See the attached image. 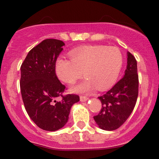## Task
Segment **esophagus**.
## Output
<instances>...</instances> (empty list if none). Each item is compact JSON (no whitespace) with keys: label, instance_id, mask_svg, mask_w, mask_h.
I'll use <instances>...</instances> for the list:
<instances>
[{"label":"esophagus","instance_id":"34e87169","mask_svg":"<svg viewBox=\"0 0 159 159\" xmlns=\"http://www.w3.org/2000/svg\"><path fill=\"white\" fill-rule=\"evenodd\" d=\"M80 100H81V102H86L87 100H89V98L85 96H80Z\"/></svg>","mask_w":159,"mask_h":159}]
</instances>
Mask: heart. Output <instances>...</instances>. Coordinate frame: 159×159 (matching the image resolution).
I'll return each mask as SVG.
<instances>
[{"instance_id": "b5f03b06", "label": "heart", "mask_w": 159, "mask_h": 159, "mask_svg": "<svg viewBox=\"0 0 159 159\" xmlns=\"http://www.w3.org/2000/svg\"><path fill=\"white\" fill-rule=\"evenodd\" d=\"M70 60L59 58L56 62L57 77L67 84H74L82 75L86 79L74 88L77 92H89L94 88L103 90L115 82L123 65L121 51L115 47L93 45L72 51Z\"/></svg>"}]
</instances>
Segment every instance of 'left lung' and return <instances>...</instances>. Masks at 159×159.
Listing matches in <instances>:
<instances>
[{"label":"left lung","mask_w":159,"mask_h":159,"mask_svg":"<svg viewBox=\"0 0 159 159\" xmlns=\"http://www.w3.org/2000/svg\"><path fill=\"white\" fill-rule=\"evenodd\" d=\"M127 64L124 77L105 94L98 97L102 106L94 119L103 130L113 131L121 127L135 106L139 94V75L136 59L130 52H128Z\"/></svg>","instance_id":"8db88e82"}]
</instances>
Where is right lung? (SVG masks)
Listing matches in <instances>:
<instances>
[{"label":"right lung","mask_w":159,"mask_h":159,"mask_svg":"<svg viewBox=\"0 0 159 159\" xmlns=\"http://www.w3.org/2000/svg\"><path fill=\"white\" fill-rule=\"evenodd\" d=\"M64 45L60 40H44L30 50L20 66L25 109L37 126L45 131L61 129L68 122L71 106L80 100L77 94L63 95L66 89L56 75V61Z\"/></svg>","instance_id":"1"}]
</instances>
